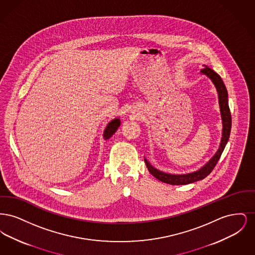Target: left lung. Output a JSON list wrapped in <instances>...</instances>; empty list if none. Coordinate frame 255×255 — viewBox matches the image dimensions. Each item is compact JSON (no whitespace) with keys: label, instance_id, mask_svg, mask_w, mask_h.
<instances>
[{"label":"left lung","instance_id":"1","mask_svg":"<svg viewBox=\"0 0 255 255\" xmlns=\"http://www.w3.org/2000/svg\"><path fill=\"white\" fill-rule=\"evenodd\" d=\"M201 72L207 75L212 80L213 84L215 85L217 89V92H218L219 104H220L221 116H222V121H223V136H222L220 148H219L217 153L214 155V157L211 158L204 167H202L201 169L198 170L196 172L185 174V175H171V174L158 171V169L154 168L148 162V160L144 158L146 166L149 170V172L160 182L169 183L173 185H180V184H188V183L205 179L216 166L219 159L221 158V155L226 147V144L230 138L231 130V115L230 106H229L227 88L224 84L221 76L219 75L218 73H215L213 70H211L210 68L206 67V68L202 69Z\"/></svg>","mask_w":255,"mask_h":255}]
</instances>
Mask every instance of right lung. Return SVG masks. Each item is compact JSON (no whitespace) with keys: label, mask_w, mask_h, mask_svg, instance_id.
<instances>
[{"label":"right lung","mask_w":255,"mask_h":255,"mask_svg":"<svg viewBox=\"0 0 255 255\" xmlns=\"http://www.w3.org/2000/svg\"><path fill=\"white\" fill-rule=\"evenodd\" d=\"M120 125H121V121L119 119H115L110 122L104 131V138L105 139L110 138L114 133H116V131L118 130Z\"/></svg>","instance_id":"obj_1"}]
</instances>
